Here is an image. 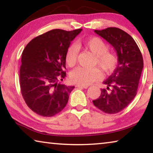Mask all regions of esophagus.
<instances>
[{"label":"esophagus","mask_w":153,"mask_h":153,"mask_svg":"<svg viewBox=\"0 0 153 153\" xmlns=\"http://www.w3.org/2000/svg\"><path fill=\"white\" fill-rule=\"evenodd\" d=\"M76 87L81 88H88V86H84V85H79V84L76 85Z\"/></svg>","instance_id":"1"}]
</instances>
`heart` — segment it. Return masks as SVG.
Here are the masks:
<instances>
[{"label":"heart","instance_id":"b5f03b06","mask_svg":"<svg viewBox=\"0 0 153 153\" xmlns=\"http://www.w3.org/2000/svg\"><path fill=\"white\" fill-rule=\"evenodd\" d=\"M83 48L95 55L93 65H98L105 74H110L117 67L119 59L117 54L108 51L109 48L108 44L99 37H91L79 42ZM77 50L74 45L69 46L65 53V62L69 66H74L76 63ZM101 77V72L97 67L86 69L84 67H77L71 72V81L79 85L90 84Z\"/></svg>","mask_w":153,"mask_h":153}]
</instances>
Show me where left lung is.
<instances>
[{"label":"left lung","instance_id":"8db88e82","mask_svg":"<svg viewBox=\"0 0 153 153\" xmlns=\"http://www.w3.org/2000/svg\"><path fill=\"white\" fill-rule=\"evenodd\" d=\"M94 32L113 46L119 62L113 73L103 82L107 89H101L100 97L92 102L104 113L115 114L124 109L136 97L143 58L133 38L120 28L107 27Z\"/></svg>","mask_w":153,"mask_h":153}]
</instances>
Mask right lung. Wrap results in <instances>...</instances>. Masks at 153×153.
I'll list each match as a JSON object with an SVG mask.
<instances>
[{"mask_svg": "<svg viewBox=\"0 0 153 153\" xmlns=\"http://www.w3.org/2000/svg\"><path fill=\"white\" fill-rule=\"evenodd\" d=\"M82 29L52 30L32 39L22 53L21 92L31 110L53 117L63 109L74 86L59 82L66 76L65 53Z\"/></svg>", "mask_w": 153, "mask_h": 153, "instance_id": "obj_1", "label": "right lung"}]
</instances>
